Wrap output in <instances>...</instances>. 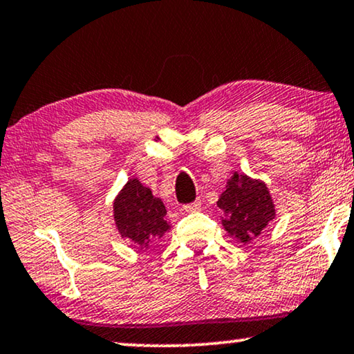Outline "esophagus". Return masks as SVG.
Returning <instances> with one entry per match:
<instances>
[{"instance_id":"1","label":"esophagus","mask_w":354,"mask_h":354,"mask_svg":"<svg viewBox=\"0 0 354 354\" xmlns=\"http://www.w3.org/2000/svg\"><path fill=\"white\" fill-rule=\"evenodd\" d=\"M185 211L187 212H198V211H201V201H194V203L187 204Z\"/></svg>"}]
</instances>
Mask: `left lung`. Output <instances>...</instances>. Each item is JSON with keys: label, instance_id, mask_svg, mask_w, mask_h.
Masks as SVG:
<instances>
[{"label": "left lung", "instance_id": "1", "mask_svg": "<svg viewBox=\"0 0 354 354\" xmlns=\"http://www.w3.org/2000/svg\"><path fill=\"white\" fill-rule=\"evenodd\" d=\"M217 207L230 236L249 243L274 218V204L263 182L234 172L220 194Z\"/></svg>", "mask_w": 354, "mask_h": 354}]
</instances>
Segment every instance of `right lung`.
Listing matches in <instances>:
<instances>
[{"instance_id":"right-lung-1","label":"right lung","mask_w":354,"mask_h":354,"mask_svg":"<svg viewBox=\"0 0 354 354\" xmlns=\"http://www.w3.org/2000/svg\"><path fill=\"white\" fill-rule=\"evenodd\" d=\"M115 223L122 238L147 248L153 241L165 236L169 223L166 207L151 189L143 187L137 178H131L113 203Z\"/></svg>"}]
</instances>
